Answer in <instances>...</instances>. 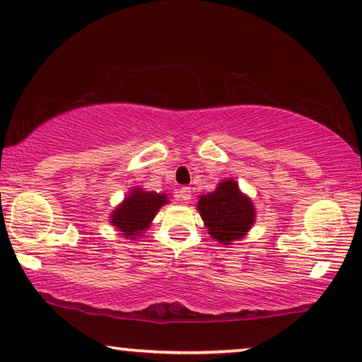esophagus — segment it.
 <instances>
[{"label": "esophagus", "instance_id": "obj_1", "mask_svg": "<svg viewBox=\"0 0 362 362\" xmlns=\"http://www.w3.org/2000/svg\"><path fill=\"white\" fill-rule=\"evenodd\" d=\"M191 197H192V191H191V187L182 186L181 189H180V199H181V201H185V202H189V201H191Z\"/></svg>", "mask_w": 362, "mask_h": 362}]
</instances>
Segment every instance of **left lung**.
I'll list each match as a JSON object with an SVG mask.
<instances>
[{
    "label": "left lung",
    "instance_id": "8db88e82",
    "mask_svg": "<svg viewBox=\"0 0 362 362\" xmlns=\"http://www.w3.org/2000/svg\"><path fill=\"white\" fill-rule=\"evenodd\" d=\"M197 211L209 235L222 245L244 239L255 224V206L232 177L222 180L212 192L201 194Z\"/></svg>",
    "mask_w": 362,
    "mask_h": 362
}]
</instances>
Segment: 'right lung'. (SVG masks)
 Returning <instances> with one entry per match:
<instances>
[{
    "label": "right lung",
    "instance_id": "right-lung-1",
    "mask_svg": "<svg viewBox=\"0 0 362 362\" xmlns=\"http://www.w3.org/2000/svg\"><path fill=\"white\" fill-rule=\"evenodd\" d=\"M168 202L170 199L166 192L145 191L143 187L133 186L125 199L112 211L110 224L125 239L136 240L145 234L158 211Z\"/></svg>",
    "mask_w": 362,
    "mask_h": 362
}]
</instances>
